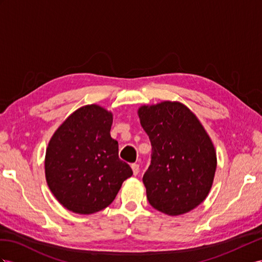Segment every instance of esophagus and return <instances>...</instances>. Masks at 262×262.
Masks as SVG:
<instances>
[{
    "instance_id": "esophagus-1",
    "label": "esophagus",
    "mask_w": 262,
    "mask_h": 262,
    "mask_svg": "<svg viewBox=\"0 0 262 262\" xmlns=\"http://www.w3.org/2000/svg\"><path fill=\"white\" fill-rule=\"evenodd\" d=\"M132 169H133L134 175L137 176L138 172H139V165L136 164V163H135V164H132Z\"/></svg>"
}]
</instances>
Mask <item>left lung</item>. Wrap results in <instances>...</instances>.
I'll list each match as a JSON object with an SVG mask.
<instances>
[{
  "mask_svg": "<svg viewBox=\"0 0 262 262\" xmlns=\"http://www.w3.org/2000/svg\"><path fill=\"white\" fill-rule=\"evenodd\" d=\"M138 116L151 144L143 177L149 204L169 216L192 210L209 193L216 171L209 136L192 112L177 102L142 106Z\"/></svg>",
  "mask_w": 262,
  "mask_h": 262,
  "instance_id": "8db88e82",
  "label": "left lung"
}]
</instances>
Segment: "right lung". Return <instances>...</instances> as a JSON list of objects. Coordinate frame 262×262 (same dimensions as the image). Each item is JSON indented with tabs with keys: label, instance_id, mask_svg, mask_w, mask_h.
Instances as JSON below:
<instances>
[{
	"label": "right lung",
	"instance_id": "1",
	"mask_svg": "<svg viewBox=\"0 0 262 262\" xmlns=\"http://www.w3.org/2000/svg\"><path fill=\"white\" fill-rule=\"evenodd\" d=\"M112 123V113L87 105L74 112L50 140L46 182L66 209L80 214L103 210L133 175L130 166L118 157Z\"/></svg>",
	"mask_w": 262,
	"mask_h": 262
}]
</instances>
